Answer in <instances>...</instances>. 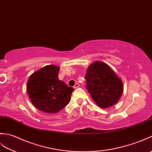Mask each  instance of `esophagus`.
Here are the masks:
<instances>
[{
	"label": "esophagus",
	"instance_id": "1",
	"mask_svg": "<svg viewBox=\"0 0 152 152\" xmlns=\"http://www.w3.org/2000/svg\"><path fill=\"white\" fill-rule=\"evenodd\" d=\"M79 86H80V84L79 83H76L75 85V86H74V88H75V89H76V88L79 87Z\"/></svg>",
	"mask_w": 152,
	"mask_h": 152
}]
</instances>
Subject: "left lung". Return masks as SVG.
<instances>
[{
    "label": "left lung",
    "instance_id": "8db88e82",
    "mask_svg": "<svg viewBox=\"0 0 152 152\" xmlns=\"http://www.w3.org/2000/svg\"><path fill=\"white\" fill-rule=\"evenodd\" d=\"M87 89L93 101L102 109L110 107L121 99L122 81L107 63L96 61L88 66Z\"/></svg>",
    "mask_w": 152,
    "mask_h": 152
}]
</instances>
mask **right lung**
<instances>
[{"instance_id":"obj_1","label":"right lung","mask_w":152,"mask_h":152,"mask_svg":"<svg viewBox=\"0 0 152 152\" xmlns=\"http://www.w3.org/2000/svg\"><path fill=\"white\" fill-rule=\"evenodd\" d=\"M59 66H45L31 74L27 83V93L35 107L47 114L61 111L70 101L74 89L58 79Z\"/></svg>"}]
</instances>
